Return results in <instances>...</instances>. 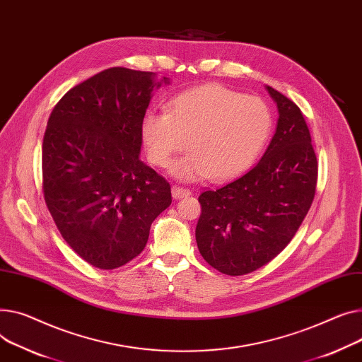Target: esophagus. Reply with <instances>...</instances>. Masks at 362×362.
I'll list each match as a JSON object with an SVG mask.
<instances>
[{
    "label": "esophagus",
    "instance_id": "34e87169",
    "mask_svg": "<svg viewBox=\"0 0 362 362\" xmlns=\"http://www.w3.org/2000/svg\"><path fill=\"white\" fill-rule=\"evenodd\" d=\"M190 195V190L186 187H180V186H172V197L175 199H180V198H186Z\"/></svg>",
    "mask_w": 362,
    "mask_h": 362
}]
</instances>
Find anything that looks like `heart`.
Wrapping results in <instances>:
<instances>
[{
  "mask_svg": "<svg viewBox=\"0 0 362 362\" xmlns=\"http://www.w3.org/2000/svg\"><path fill=\"white\" fill-rule=\"evenodd\" d=\"M271 129L267 105L220 84L177 94L168 102V112L147 110L139 125L147 156L157 167H167L189 139L190 153L170 168L182 180L202 176L227 180L243 173L260 154Z\"/></svg>",
  "mask_w": 362,
  "mask_h": 362,
  "instance_id": "1",
  "label": "heart"
}]
</instances>
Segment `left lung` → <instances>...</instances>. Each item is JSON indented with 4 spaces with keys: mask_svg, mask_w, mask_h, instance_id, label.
I'll use <instances>...</instances> for the list:
<instances>
[{
    "mask_svg": "<svg viewBox=\"0 0 362 362\" xmlns=\"http://www.w3.org/2000/svg\"><path fill=\"white\" fill-rule=\"evenodd\" d=\"M276 102V132L247 173L199 195L195 235L202 257L221 274H250L291 242L316 195L317 158L300 107L267 87Z\"/></svg>",
    "mask_w": 362,
    "mask_h": 362,
    "instance_id": "obj_1",
    "label": "left lung"
}]
</instances>
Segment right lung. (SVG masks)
Returning a JSON list of instances; mask_svg holds the SVG:
<instances>
[{
  "instance_id": "obj_1",
  "label": "right lung",
  "mask_w": 362,
  "mask_h": 362,
  "mask_svg": "<svg viewBox=\"0 0 362 362\" xmlns=\"http://www.w3.org/2000/svg\"><path fill=\"white\" fill-rule=\"evenodd\" d=\"M168 78L107 68L66 91L42 144L47 209L69 247L99 269H116L147 245L172 204L168 182L139 160V125L151 91Z\"/></svg>"
}]
</instances>
